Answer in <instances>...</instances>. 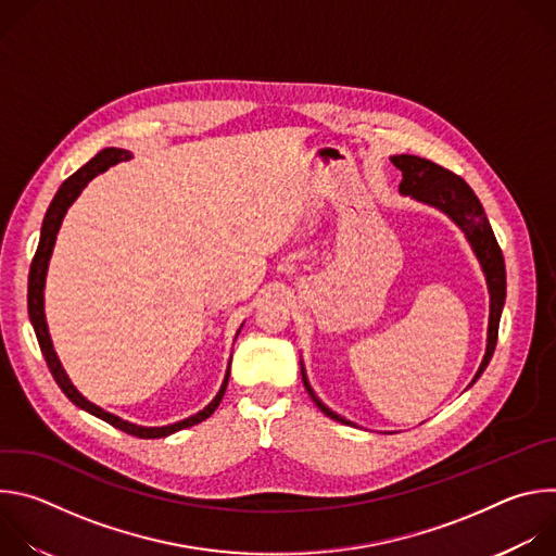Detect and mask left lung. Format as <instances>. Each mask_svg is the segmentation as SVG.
Wrapping results in <instances>:
<instances>
[{
	"label": "left lung",
	"instance_id": "left-lung-1",
	"mask_svg": "<svg viewBox=\"0 0 556 556\" xmlns=\"http://www.w3.org/2000/svg\"><path fill=\"white\" fill-rule=\"evenodd\" d=\"M389 161L395 165V169L403 172V182L399 187L401 195H412L416 202L433 206V208L442 211L451 222H455V226L464 232L466 242L470 244V249H472L475 257H478L482 273L486 277V288L491 294L486 352L480 363V369L475 371V376L470 380V384H472V382H478V378L489 367L495 345H497V330H500V319H502V309H504V301H506V266H504L502 249L497 247L495 232L489 224L482 202L459 176L451 174L448 169H444L420 155L401 153V155H391ZM301 380L309 393V399L314 401V405L319 407L328 418L343 422V425H354V422L345 420L343 416H339L337 412H332L319 399V395L314 393V389L307 380L303 361H301Z\"/></svg>",
	"mask_w": 556,
	"mask_h": 556
}]
</instances>
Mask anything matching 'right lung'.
Returning a JSON list of instances; mask_svg holds the SVG:
<instances>
[{"label":"right lung","mask_w":556,"mask_h":556,"mask_svg":"<svg viewBox=\"0 0 556 556\" xmlns=\"http://www.w3.org/2000/svg\"><path fill=\"white\" fill-rule=\"evenodd\" d=\"M134 153L127 151V149H121V147H105L101 149L90 163H86L81 169H78L76 174H72L56 191V195L52 198L48 211H46V217H43V226H41V235H39V247H37V253H35V260L30 264V275H28V316H30V324L35 328V334H37V341H39V348L43 352V358L56 380V384L61 387V391L67 395V399L78 407L84 409L105 422H110L112 427L129 433V435H136V438H167L180 429H187V427H193L202 420H206L215 409L217 405L222 403L224 399V391H226V384H228V374H230V361L232 356L228 358V365H226V374H224V380H222V387L219 391L215 393V399L204 407L200 409L198 414L185 418V420H178L174 425H163V427H142V425H134L129 420H123L105 409H101L99 405L90 403L86 395L78 391L70 376L65 374L56 352H54V345H52V339H50V332H48V324H46V305H43V290H46V275H48V266H50V257H52V251H54V244H56V235H59V228L63 224V217L67 213V208L74 204V200L81 195V191L88 187V182L92 178H97L99 174L108 172L110 167L123 163V161H131ZM244 326V324H242ZM240 326V330H242ZM240 330H237L235 339L240 337Z\"/></svg>","instance_id":"1"}]
</instances>
